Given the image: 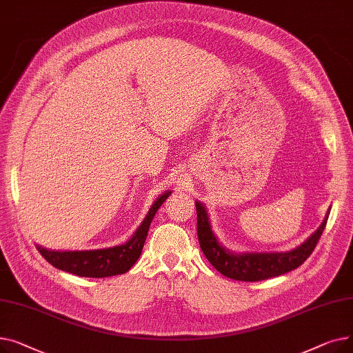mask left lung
Returning <instances> with one entry per match:
<instances>
[{
  "mask_svg": "<svg viewBox=\"0 0 353 353\" xmlns=\"http://www.w3.org/2000/svg\"><path fill=\"white\" fill-rule=\"evenodd\" d=\"M196 210L199 243L208 261L221 274L242 282L265 281L269 277L279 276L299 268L316 248L329 217L327 210L318 230L310 234L306 242L293 250L270 253H233L219 243L217 237L212 232L206 208L200 201H196Z\"/></svg>",
  "mask_w": 353,
  "mask_h": 353,
  "instance_id": "1",
  "label": "left lung"
}]
</instances>
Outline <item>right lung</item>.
<instances>
[{"label":"right lung","mask_w":353,"mask_h":353,"mask_svg":"<svg viewBox=\"0 0 353 353\" xmlns=\"http://www.w3.org/2000/svg\"><path fill=\"white\" fill-rule=\"evenodd\" d=\"M172 194V192L163 193L148 210L143 223L134 232L132 239L124 245L97 249V250H74V252H59L48 250L41 246H37V250L41 253L48 263L60 270L83 276V277H108L123 274L132 269L141 254L148 228L156 216L159 208L164 200Z\"/></svg>","instance_id":"obj_1"}]
</instances>
